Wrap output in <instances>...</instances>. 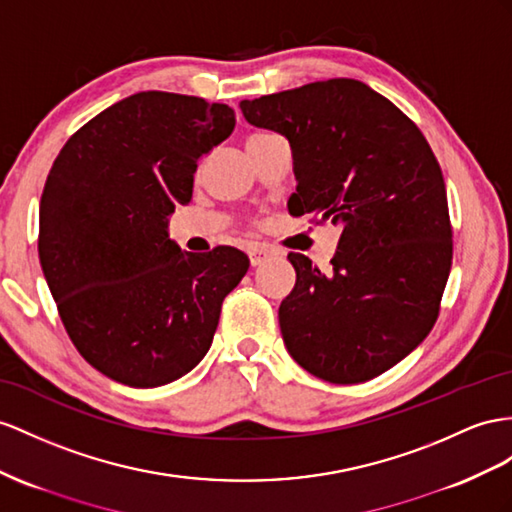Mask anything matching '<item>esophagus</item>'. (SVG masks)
<instances>
[{
  "label": "esophagus",
  "instance_id": "esophagus-1",
  "mask_svg": "<svg viewBox=\"0 0 512 512\" xmlns=\"http://www.w3.org/2000/svg\"><path fill=\"white\" fill-rule=\"evenodd\" d=\"M272 255H277V251H272V248H268V246H255V248H251V251H248V257H251L253 266H261Z\"/></svg>",
  "mask_w": 512,
  "mask_h": 512
}]
</instances>
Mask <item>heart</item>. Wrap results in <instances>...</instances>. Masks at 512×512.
<instances>
[{
	"instance_id": "obj_1",
	"label": "heart",
	"mask_w": 512,
	"mask_h": 512,
	"mask_svg": "<svg viewBox=\"0 0 512 512\" xmlns=\"http://www.w3.org/2000/svg\"><path fill=\"white\" fill-rule=\"evenodd\" d=\"M261 136H270V134H266V131H259V134H253L248 140H257V138H261Z\"/></svg>"
}]
</instances>
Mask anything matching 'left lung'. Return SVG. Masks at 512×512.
Instances as JSON below:
<instances>
[{"label": "left lung", "instance_id": "obj_1", "mask_svg": "<svg viewBox=\"0 0 512 512\" xmlns=\"http://www.w3.org/2000/svg\"><path fill=\"white\" fill-rule=\"evenodd\" d=\"M240 108L290 140V214L342 227L329 274L287 255L296 270L279 307L287 352L322 381H370L422 344L439 316L452 225L437 157L409 116L348 77Z\"/></svg>", "mask_w": 512, "mask_h": 512}]
</instances>
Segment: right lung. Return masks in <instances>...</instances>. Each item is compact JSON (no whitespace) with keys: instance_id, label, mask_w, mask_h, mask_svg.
<instances>
[{"instance_id":"1","label":"right lung","mask_w":512,"mask_h":512,"mask_svg":"<svg viewBox=\"0 0 512 512\" xmlns=\"http://www.w3.org/2000/svg\"><path fill=\"white\" fill-rule=\"evenodd\" d=\"M233 127L225 103L147 90L77 129L49 170L43 274L75 348L116 383L160 387L196 368L248 270L238 248L188 253L168 238L196 162Z\"/></svg>"}]
</instances>
